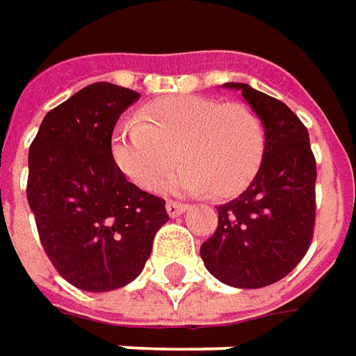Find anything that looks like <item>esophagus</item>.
I'll return each instance as SVG.
<instances>
[{
  "label": "esophagus",
  "mask_w": 356,
  "mask_h": 356,
  "mask_svg": "<svg viewBox=\"0 0 356 356\" xmlns=\"http://www.w3.org/2000/svg\"><path fill=\"white\" fill-rule=\"evenodd\" d=\"M186 209H188V206H186V204H180V202H168V204H166V211H168V216L170 217L180 216Z\"/></svg>",
  "instance_id": "34e87169"
}]
</instances>
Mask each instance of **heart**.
Returning a JSON list of instances; mask_svg holds the SVG:
<instances>
[{
    "label": "heart",
    "instance_id": "1",
    "mask_svg": "<svg viewBox=\"0 0 356 356\" xmlns=\"http://www.w3.org/2000/svg\"><path fill=\"white\" fill-rule=\"evenodd\" d=\"M140 121L121 119L111 133V159L135 186L156 192L237 194L252 180L264 154V125L252 107L206 95H176L145 106Z\"/></svg>",
    "mask_w": 356,
    "mask_h": 356
}]
</instances>
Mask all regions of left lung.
Returning <instances> with one entry per match:
<instances>
[{
    "label": "left lung",
    "mask_w": 356,
    "mask_h": 356,
    "mask_svg": "<svg viewBox=\"0 0 356 356\" xmlns=\"http://www.w3.org/2000/svg\"><path fill=\"white\" fill-rule=\"evenodd\" d=\"M241 90L264 125V154L250 186L217 207L216 233L202 245L204 264L235 288H262L298 266L316 227V156L306 125L280 99L247 83Z\"/></svg>",
    "instance_id": "1"
}]
</instances>
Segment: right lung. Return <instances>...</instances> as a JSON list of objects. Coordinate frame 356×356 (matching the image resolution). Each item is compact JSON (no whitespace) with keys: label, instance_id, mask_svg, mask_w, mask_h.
<instances>
[{"label":"right lung","instance_id":"add662e5","mask_svg":"<svg viewBox=\"0 0 356 356\" xmlns=\"http://www.w3.org/2000/svg\"><path fill=\"white\" fill-rule=\"evenodd\" d=\"M139 95L109 82L86 86L50 109L29 149L40 245L56 273L86 292L133 282L168 221L164 200L129 182L109 150L117 119Z\"/></svg>","mask_w":356,"mask_h":356}]
</instances>
